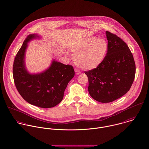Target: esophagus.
Listing matches in <instances>:
<instances>
[{
	"label": "esophagus",
	"mask_w": 149,
	"mask_h": 149,
	"mask_svg": "<svg viewBox=\"0 0 149 149\" xmlns=\"http://www.w3.org/2000/svg\"><path fill=\"white\" fill-rule=\"evenodd\" d=\"M74 71H75L76 75H79V74H80V73H81V72H80L78 69H74Z\"/></svg>",
	"instance_id": "1"
}]
</instances>
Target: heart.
Returning <instances> with one entry per match:
<instances>
[{
	"instance_id": "1",
	"label": "heart",
	"mask_w": 149,
	"mask_h": 149,
	"mask_svg": "<svg viewBox=\"0 0 149 149\" xmlns=\"http://www.w3.org/2000/svg\"><path fill=\"white\" fill-rule=\"evenodd\" d=\"M107 43L102 38H90L76 44L70 49L74 56V62L83 69L96 68L106 55Z\"/></svg>"
}]
</instances>
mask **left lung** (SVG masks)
Wrapping results in <instances>:
<instances>
[{
    "label": "left lung",
    "instance_id": "1",
    "mask_svg": "<svg viewBox=\"0 0 149 149\" xmlns=\"http://www.w3.org/2000/svg\"><path fill=\"white\" fill-rule=\"evenodd\" d=\"M107 54L96 68L85 72L88 90L93 99L109 103L120 98L131 88L135 76V63L127 45L116 35L106 32Z\"/></svg>",
    "mask_w": 149,
    "mask_h": 149
}]
</instances>
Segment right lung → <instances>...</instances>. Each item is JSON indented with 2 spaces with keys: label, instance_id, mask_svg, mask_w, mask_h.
I'll return each instance as SVG.
<instances>
[{
  "label": "right lung",
  "instance_id": "right-lung-1",
  "mask_svg": "<svg viewBox=\"0 0 149 149\" xmlns=\"http://www.w3.org/2000/svg\"><path fill=\"white\" fill-rule=\"evenodd\" d=\"M39 37L29 35L18 51L13 63V74L16 88L29 103L42 108H50L59 103L68 83L74 76L73 67L54 60L43 73H29L25 66V52L28 43Z\"/></svg>",
  "mask_w": 149,
  "mask_h": 149
}]
</instances>
